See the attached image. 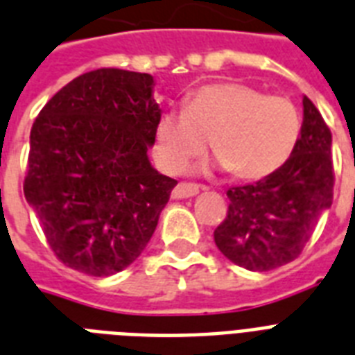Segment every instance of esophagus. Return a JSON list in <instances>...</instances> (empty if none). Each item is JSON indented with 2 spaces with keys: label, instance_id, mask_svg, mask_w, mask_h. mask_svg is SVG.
<instances>
[{
  "label": "esophagus",
  "instance_id": "obj_1",
  "mask_svg": "<svg viewBox=\"0 0 355 355\" xmlns=\"http://www.w3.org/2000/svg\"><path fill=\"white\" fill-rule=\"evenodd\" d=\"M200 191V186L193 182H180L177 184V187L173 189V198H187L197 195Z\"/></svg>",
  "mask_w": 355,
  "mask_h": 355
}]
</instances>
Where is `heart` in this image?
<instances>
[{
    "label": "heart",
    "instance_id": "heart-1",
    "mask_svg": "<svg viewBox=\"0 0 355 355\" xmlns=\"http://www.w3.org/2000/svg\"><path fill=\"white\" fill-rule=\"evenodd\" d=\"M301 128V114L286 98L246 83H209L187 98L186 109L160 114L153 153L158 166L175 175L211 140L215 157L233 177L259 180L290 158Z\"/></svg>",
    "mask_w": 355,
    "mask_h": 355
}]
</instances>
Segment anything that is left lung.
Returning <instances> with one entry per match:
<instances>
[{"label":"left lung","instance_id":"8db88e82","mask_svg":"<svg viewBox=\"0 0 355 355\" xmlns=\"http://www.w3.org/2000/svg\"><path fill=\"white\" fill-rule=\"evenodd\" d=\"M299 142L286 162L262 180L227 189V215L215 244L233 264L268 272L301 255L318 218L332 206V132L308 96L302 98Z\"/></svg>","mask_w":355,"mask_h":355}]
</instances>
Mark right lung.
Masks as SVG:
<instances>
[{
	"instance_id": "right-lung-1",
	"label": "right lung",
	"mask_w": 355,
	"mask_h": 355,
	"mask_svg": "<svg viewBox=\"0 0 355 355\" xmlns=\"http://www.w3.org/2000/svg\"><path fill=\"white\" fill-rule=\"evenodd\" d=\"M158 118L151 74L123 69L74 78L40 111L23 191L65 266L107 277L148 246L177 186L149 164Z\"/></svg>"
}]
</instances>
